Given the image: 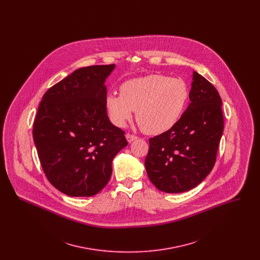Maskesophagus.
I'll return each instance as SVG.
<instances>
[{"label": "esophagus", "mask_w": 260, "mask_h": 260, "mask_svg": "<svg viewBox=\"0 0 260 260\" xmlns=\"http://www.w3.org/2000/svg\"><path fill=\"white\" fill-rule=\"evenodd\" d=\"M125 138H126V140H127L128 142H132V141L137 139V136L131 135V134H126V135H125Z\"/></svg>", "instance_id": "34e87169"}]
</instances>
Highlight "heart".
<instances>
[{"label":"heart","mask_w":260,"mask_h":260,"mask_svg":"<svg viewBox=\"0 0 260 260\" xmlns=\"http://www.w3.org/2000/svg\"><path fill=\"white\" fill-rule=\"evenodd\" d=\"M189 89L180 78L151 74L124 82L120 94H109L105 105L112 122L124 126L134 111L141 129L151 136L173 128L185 110Z\"/></svg>","instance_id":"heart-1"}]
</instances>
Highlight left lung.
Returning <instances> with one entry per match:
<instances>
[{"label": "left lung", "mask_w": 260, "mask_h": 260, "mask_svg": "<svg viewBox=\"0 0 260 260\" xmlns=\"http://www.w3.org/2000/svg\"><path fill=\"white\" fill-rule=\"evenodd\" d=\"M190 104L170 131L149 139L145 168L150 181L166 193L199 185L211 172L222 136V101L216 88L193 72Z\"/></svg>", "instance_id": "8db88e82"}]
</instances>
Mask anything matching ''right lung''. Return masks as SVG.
Returning <instances> with one entry per match:
<instances>
[{
	"label": "right lung",
	"mask_w": 260,
	"mask_h": 260,
	"mask_svg": "<svg viewBox=\"0 0 260 260\" xmlns=\"http://www.w3.org/2000/svg\"><path fill=\"white\" fill-rule=\"evenodd\" d=\"M114 64L83 67L50 87L33 125L48 180L71 197H90L108 183L112 160L127 145L107 115L104 85Z\"/></svg>",
	"instance_id": "obj_1"
}]
</instances>
